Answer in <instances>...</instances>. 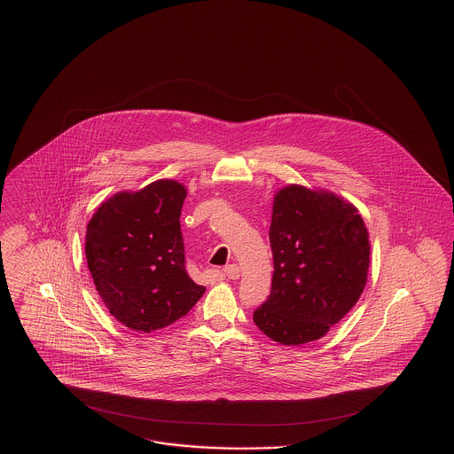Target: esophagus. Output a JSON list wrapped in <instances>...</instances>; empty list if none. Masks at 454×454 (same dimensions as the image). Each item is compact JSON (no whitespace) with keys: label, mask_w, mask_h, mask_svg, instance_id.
Segmentation results:
<instances>
[{"label":"esophagus","mask_w":454,"mask_h":454,"mask_svg":"<svg viewBox=\"0 0 454 454\" xmlns=\"http://www.w3.org/2000/svg\"><path fill=\"white\" fill-rule=\"evenodd\" d=\"M223 274L228 279H238L239 278V267H238L237 263H230V265H226L223 269Z\"/></svg>","instance_id":"esophagus-1"}]
</instances>
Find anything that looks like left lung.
Here are the masks:
<instances>
[{"label":"left lung","mask_w":454,"mask_h":454,"mask_svg":"<svg viewBox=\"0 0 454 454\" xmlns=\"http://www.w3.org/2000/svg\"><path fill=\"white\" fill-rule=\"evenodd\" d=\"M269 238L272 289L254 322L282 346L322 339L366 287L371 243L364 219L340 195L291 184L274 195Z\"/></svg>","instance_id":"obj_1"}]
</instances>
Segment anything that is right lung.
<instances>
[{
    "mask_svg": "<svg viewBox=\"0 0 454 454\" xmlns=\"http://www.w3.org/2000/svg\"><path fill=\"white\" fill-rule=\"evenodd\" d=\"M187 189L161 178L108 197L87 224L85 254L110 315L150 333L185 317L206 293L185 270L180 213Z\"/></svg>",
    "mask_w": 454,
    "mask_h": 454,
    "instance_id": "obj_1",
    "label": "right lung"
}]
</instances>
